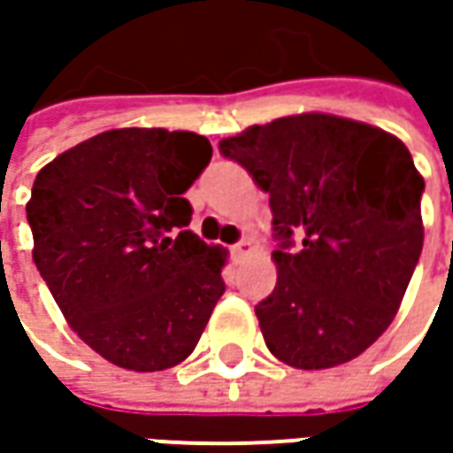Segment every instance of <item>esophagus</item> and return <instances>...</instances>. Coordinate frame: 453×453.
<instances>
[{
    "mask_svg": "<svg viewBox=\"0 0 453 453\" xmlns=\"http://www.w3.org/2000/svg\"><path fill=\"white\" fill-rule=\"evenodd\" d=\"M250 250H252V242H250V239L244 236V239H239L234 247H232V254H236V257H242V254H247V252H250Z\"/></svg>",
    "mask_w": 453,
    "mask_h": 453,
    "instance_id": "esophagus-1",
    "label": "esophagus"
}]
</instances>
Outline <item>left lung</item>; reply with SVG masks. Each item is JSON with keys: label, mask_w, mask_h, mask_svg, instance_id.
<instances>
[{"label": "left lung", "mask_w": 453, "mask_h": 453, "mask_svg": "<svg viewBox=\"0 0 453 453\" xmlns=\"http://www.w3.org/2000/svg\"><path fill=\"white\" fill-rule=\"evenodd\" d=\"M270 194L277 285L254 307L272 356L320 371L383 335L424 247L418 176L391 133L304 113L219 141Z\"/></svg>", "instance_id": "8db88e82"}]
</instances>
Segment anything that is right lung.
I'll use <instances>...</instances> for the list:
<instances>
[{
	"instance_id": "right-lung-1",
	"label": "right lung",
	"mask_w": 453,
	"mask_h": 453,
	"mask_svg": "<svg viewBox=\"0 0 453 453\" xmlns=\"http://www.w3.org/2000/svg\"><path fill=\"white\" fill-rule=\"evenodd\" d=\"M209 161L211 143L196 133L120 128L35 179V265L70 327L113 365H179L226 289L224 254L188 229L183 199Z\"/></svg>"
}]
</instances>
